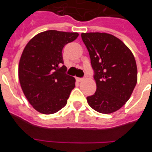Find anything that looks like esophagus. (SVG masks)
<instances>
[{"instance_id": "esophagus-1", "label": "esophagus", "mask_w": 152, "mask_h": 152, "mask_svg": "<svg viewBox=\"0 0 152 152\" xmlns=\"http://www.w3.org/2000/svg\"><path fill=\"white\" fill-rule=\"evenodd\" d=\"M76 80H77L79 83H80V82H82L83 80V78H76Z\"/></svg>"}]
</instances>
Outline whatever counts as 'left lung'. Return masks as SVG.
<instances>
[{"mask_svg":"<svg viewBox=\"0 0 152 152\" xmlns=\"http://www.w3.org/2000/svg\"><path fill=\"white\" fill-rule=\"evenodd\" d=\"M89 53L97 89L87 97L89 106L102 113H111L129 99L137 83V66L132 51L108 33H82Z\"/></svg>","mask_w":152,"mask_h":152,"instance_id":"1","label":"left lung"}]
</instances>
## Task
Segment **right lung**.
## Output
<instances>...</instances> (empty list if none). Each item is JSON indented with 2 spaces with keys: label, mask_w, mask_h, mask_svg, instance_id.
I'll list each match as a JSON object with an SVG mask.
<instances>
[{
  "label": "right lung",
  "mask_w": 152,
  "mask_h": 152,
  "mask_svg": "<svg viewBox=\"0 0 152 152\" xmlns=\"http://www.w3.org/2000/svg\"><path fill=\"white\" fill-rule=\"evenodd\" d=\"M79 36L77 32L48 30L28 42L19 63V80L33 108L44 114L59 111L75 87L74 77L66 74L62 50Z\"/></svg>",
  "instance_id": "add662e5"
}]
</instances>
